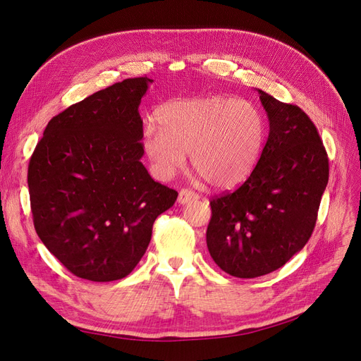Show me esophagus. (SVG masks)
I'll list each match as a JSON object with an SVG mask.
<instances>
[{
    "instance_id": "esophagus-1",
    "label": "esophagus",
    "mask_w": 361,
    "mask_h": 361,
    "mask_svg": "<svg viewBox=\"0 0 361 361\" xmlns=\"http://www.w3.org/2000/svg\"><path fill=\"white\" fill-rule=\"evenodd\" d=\"M197 197H198V195H197L195 192L183 188V190H180V192H179L178 201H179L180 204H185V203H188V201H191V200H194V198H197Z\"/></svg>"
}]
</instances>
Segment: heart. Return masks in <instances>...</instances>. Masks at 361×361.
Wrapping results in <instances>:
<instances>
[{
    "label": "heart",
    "instance_id": "heart-1",
    "mask_svg": "<svg viewBox=\"0 0 361 361\" xmlns=\"http://www.w3.org/2000/svg\"><path fill=\"white\" fill-rule=\"evenodd\" d=\"M149 123L143 145L155 173L169 179L191 152L194 169L216 188L246 180L262 152L267 124L249 100L207 96L164 105Z\"/></svg>",
    "mask_w": 361,
    "mask_h": 361
}]
</instances>
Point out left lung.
I'll return each mask as SVG.
<instances>
[{
  "label": "left lung",
  "instance_id": "1",
  "mask_svg": "<svg viewBox=\"0 0 361 361\" xmlns=\"http://www.w3.org/2000/svg\"><path fill=\"white\" fill-rule=\"evenodd\" d=\"M269 135L249 178L210 201L206 240L222 271L255 279L281 268L310 240L329 180L317 127L299 106L257 90Z\"/></svg>",
  "mask_w": 361,
  "mask_h": 361
}]
</instances>
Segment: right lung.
I'll return each instance as SVG.
<instances>
[{"label": "right lung", "mask_w": 361, "mask_h": 361, "mask_svg": "<svg viewBox=\"0 0 361 361\" xmlns=\"http://www.w3.org/2000/svg\"><path fill=\"white\" fill-rule=\"evenodd\" d=\"M152 82L127 78L53 117L27 166L34 226L69 272L124 279L145 255L152 225L178 192L140 163V99Z\"/></svg>", "instance_id": "1"}]
</instances>
